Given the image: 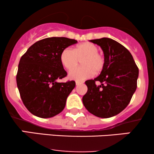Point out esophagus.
I'll list each match as a JSON object with an SVG mask.
<instances>
[{
    "label": "esophagus",
    "mask_w": 154,
    "mask_h": 154,
    "mask_svg": "<svg viewBox=\"0 0 154 154\" xmlns=\"http://www.w3.org/2000/svg\"><path fill=\"white\" fill-rule=\"evenodd\" d=\"M76 85H81L82 84V82H81V81H76Z\"/></svg>",
    "instance_id": "obj_1"
}]
</instances>
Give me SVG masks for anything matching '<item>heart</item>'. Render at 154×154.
Segmentation results:
<instances>
[{"mask_svg":"<svg viewBox=\"0 0 154 154\" xmlns=\"http://www.w3.org/2000/svg\"><path fill=\"white\" fill-rule=\"evenodd\" d=\"M98 51V47L90 42L79 44L74 50L69 48L63 49L60 55V61L67 70L72 69L69 73V78L75 80H83L93 77L95 72L99 73L101 72L105 66L106 60L103 55ZM79 60L82 65L74 68Z\"/></svg>","mask_w":154,"mask_h":154,"instance_id":"obj_1","label":"heart"}]
</instances>
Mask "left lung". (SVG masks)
<instances>
[{
  "label": "left lung",
  "mask_w": 154,
  "mask_h": 154,
  "mask_svg": "<svg viewBox=\"0 0 154 154\" xmlns=\"http://www.w3.org/2000/svg\"><path fill=\"white\" fill-rule=\"evenodd\" d=\"M90 41L101 48L106 63L98 77L85 82L88 91L82 102L93 115L109 118L128 106L137 88L139 70L130 51L118 42L107 38Z\"/></svg>",
  "instance_id": "obj_1"
}]
</instances>
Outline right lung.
<instances>
[{"instance_id":"obj_1","label":"right lung","mask_w":154,"mask_h":154,"mask_svg":"<svg viewBox=\"0 0 154 154\" xmlns=\"http://www.w3.org/2000/svg\"><path fill=\"white\" fill-rule=\"evenodd\" d=\"M67 38H48L31 45L21 57L17 84L21 98L33 115L50 118L63 111L75 81L58 82L67 75L60 61L63 49L77 43Z\"/></svg>"}]
</instances>
